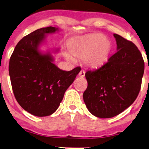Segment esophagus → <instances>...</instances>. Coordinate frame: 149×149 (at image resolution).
<instances>
[{"label": "esophagus", "instance_id": "34e87169", "mask_svg": "<svg viewBox=\"0 0 149 149\" xmlns=\"http://www.w3.org/2000/svg\"><path fill=\"white\" fill-rule=\"evenodd\" d=\"M79 76L81 77V78H84L85 76V71L84 70H81L79 73Z\"/></svg>", "mask_w": 149, "mask_h": 149}]
</instances>
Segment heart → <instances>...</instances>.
<instances>
[{"mask_svg":"<svg viewBox=\"0 0 149 149\" xmlns=\"http://www.w3.org/2000/svg\"><path fill=\"white\" fill-rule=\"evenodd\" d=\"M69 53L84 62L91 68H97L108 61L112 50V43L103 34L95 33L77 37L71 40L67 45ZM65 56L72 60L68 54Z\"/></svg>","mask_w":149,"mask_h":149,"instance_id":"1","label":"heart"}]
</instances>
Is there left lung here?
I'll use <instances>...</instances> for the list:
<instances>
[{
	"mask_svg": "<svg viewBox=\"0 0 149 149\" xmlns=\"http://www.w3.org/2000/svg\"><path fill=\"white\" fill-rule=\"evenodd\" d=\"M116 52L97 69L88 71V86L83 99L89 112L97 117L112 118L130 107L139 94L144 62L136 45L114 34Z\"/></svg>",
	"mask_w": 149,
	"mask_h": 149,
	"instance_id": "left-lung-1",
	"label": "left lung"
}]
</instances>
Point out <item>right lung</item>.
<instances>
[{
	"instance_id": "add662e5",
	"label": "right lung",
	"mask_w": 149,
	"mask_h": 149,
	"mask_svg": "<svg viewBox=\"0 0 149 149\" xmlns=\"http://www.w3.org/2000/svg\"><path fill=\"white\" fill-rule=\"evenodd\" d=\"M58 31L49 26L33 31L17 43L10 58L9 72L15 97L24 110L36 116H49L58 109L81 69L63 71L53 63L49 52L39 50L45 35Z\"/></svg>"
}]
</instances>
